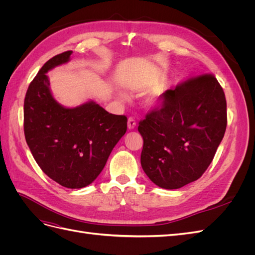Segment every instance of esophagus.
Returning <instances> with one entry per match:
<instances>
[{"instance_id":"1","label":"esophagus","mask_w":255,"mask_h":255,"mask_svg":"<svg viewBox=\"0 0 255 255\" xmlns=\"http://www.w3.org/2000/svg\"><path fill=\"white\" fill-rule=\"evenodd\" d=\"M135 127H136L135 119L133 117H129L128 119V129H134Z\"/></svg>"}]
</instances>
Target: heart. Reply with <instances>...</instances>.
Instances as JSON below:
<instances>
[{"label":"heart","mask_w":255,"mask_h":255,"mask_svg":"<svg viewBox=\"0 0 255 255\" xmlns=\"http://www.w3.org/2000/svg\"><path fill=\"white\" fill-rule=\"evenodd\" d=\"M163 96H164V89H154L152 90L149 96L145 99V105L149 109H154L156 107L161 101H163ZM120 99H126V95L123 92H119Z\"/></svg>","instance_id":"1"}]
</instances>
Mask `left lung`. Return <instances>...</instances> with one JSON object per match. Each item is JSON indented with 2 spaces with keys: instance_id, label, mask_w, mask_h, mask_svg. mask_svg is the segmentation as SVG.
Listing matches in <instances>:
<instances>
[{
  "instance_id": "1",
  "label": "left lung",
  "mask_w": 255,
  "mask_h": 255,
  "mask_svg": "<svg viewBox=\"0 0 255 255\" xmlns=\"http://www.w3.org/2000/svg\"><path fill=\"white\" fill-rule=\"evenodd\" d=\"M226 128V96L214 75H199L167 90L161 106L138 127L144 173L165 189L198 180L211 165Z\"/></svg>"
}]
</instances>
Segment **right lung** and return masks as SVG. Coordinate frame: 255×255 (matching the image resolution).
<instances>
[{"label": "right lung", "mask_w": 255, "mask_h": 255, "mask_svg": "<svg viewBox=\"0 0 255 255\" xmlns=\"http://www.w3.org/2000/svg\"><path fill=\"white\" fill-rule=\"evenodd\" d=\"M71 54L49 59L30 82L24 99V135L41 170L61 186L75 189L101 173L127 132L128 118L110 114L94 101L69 109L54 99L47 73L68 63Z\"/></svg>", "instance_id": "1"}]
</instances>
